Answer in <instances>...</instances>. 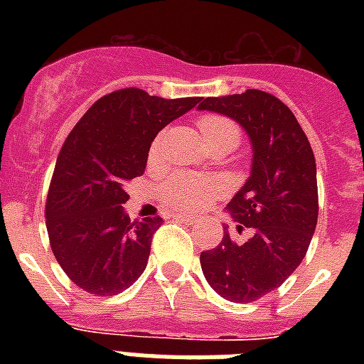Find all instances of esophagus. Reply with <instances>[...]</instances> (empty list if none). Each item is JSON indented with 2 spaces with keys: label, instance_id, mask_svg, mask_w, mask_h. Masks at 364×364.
<instances>
[{
  "label": "esophagus",
  "instance_id": "obj_1",
  "mask_svg": "<svg viewBox=\"0 0 364 364\" xmlns=\"http://www.w3.org/2000/svg\"><path fill=\"white\" fill-rule=\"evenodd\" d=\"M176 219L177 221L185 223V225H196V223H198V219H194V217H191V215H177Z\"/></svg>",
  "mask_w": 364,
  "mask_h": 364
}]
</instances>
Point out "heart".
Segmentation results:
<instances>
[{
	"label": "heart",
	"instance_id": "1",
	"mask_svg": "<svg viewBox=\"0 0 364 364\" xmlns=\"http://www.w3.org/2000/svg\"><path fill=\"white\" fill-rule=\"evenodd\" d=\"M198 130L204 137L205 145L211 143H228L234 147L238 143L240 132L230 119L221 115H204L198 119ZM162 136L153 141L151 156H156L160 151ZM223 193L221 183L213 177L188 176V173H177L171 176L168 181L160 187V198L170 210L188 213V211H200L202 208L213 202Z\"/></svg>",
	"mask_w": 364,
	"mask_h": 364
}]
</instances>
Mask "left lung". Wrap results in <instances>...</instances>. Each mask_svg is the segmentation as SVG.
<instances>
[{"instance_id":"8db88e82","label":"left lung","mask_w":364,"mask_h":364,"mask_svg":"<svg viewBox=\"0 0 364 364\" xmlns=\"http://www.w3.org/2000/svg\"><path fill=\"white\" fill-rule=\"evenodd\" d=\"M198 109L234 119L253 145L251 176L227 205L253 236L238 245L225 232L200 253V264L223 299L255 302L279 287L310 247L319 213L316 156L293 111L272 94L249 88L202 100Z\"/></svg>"}]
</instances>
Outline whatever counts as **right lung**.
I'll use <instances>...</instances> for the list:
<instances>
[{"label": "right lung", "mask_w": 364, "mask_h": 364, "mask_svg": "<svg viewBox=\"0 0 364 364\" xmlns=\"http://www.w3.org/2000/svg\"><path fill=\"white\" fill-rule=\"evenodd\" d=\"M198 102L122 88L100 98L65 137L45 217L54 257L77 287L113 296L143 274L162 219L130 221L124 188L143 176L156 134Z\"/></svg>", "instance_id": "add662e5"}]
</instances>
